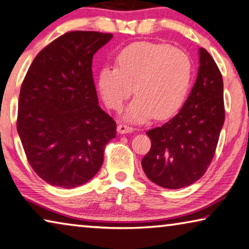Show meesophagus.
<instances>
[{
    "label": "esophagus",
    "instance_id": "esophagus-1",
    "mask_svg": "<svg viewBox=\"0 0 249 249\" xmlns=\"http://www.w3.org/2000/svg\"><path fill=\"white\" fill-rule=\"evenodd\" d=\"M117 131L120 134H124V133H131L133 131L132 127H129L127 124H119L117 127Z\"/></svg>",
    "mask_w": 249,
    "mask_h": 249
}]
</instances>
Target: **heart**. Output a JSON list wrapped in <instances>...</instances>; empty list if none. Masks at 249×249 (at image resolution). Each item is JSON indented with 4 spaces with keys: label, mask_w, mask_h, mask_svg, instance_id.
Segmentation results:
<instances>
[{
    "label": "heart",
    "mask_w": 249,
    "mask_h": 249,
    "mask_svg": "<svg viewBox=\"0 0 249 249\" xmlns=\"http://www.w3.org/2000/svg\"><path fill=\"white\" fill-rule=\"evenodd\" d=\"M191 79L192 63L184 52L164 44L138 42L117 55L116 68L100 69L98 88L106 105L116 111L134 91L137 97L124 117L142 124L153 116H173L184 103Z\"/></svg>",
    "instance_id": "b5f03b06"
}]
</instances>
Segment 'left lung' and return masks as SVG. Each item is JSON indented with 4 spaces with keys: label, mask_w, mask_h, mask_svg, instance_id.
I'll return each instance as SVG.
<instances>
[{
    "label": "left lung",
    "mask_w": 249,
    "mask_h": 249,
    "mask_svg": "<svg viewBox=\"0 0 249 249\" xmlns=\"http://www.w3.org/2000/svg\"><path fill=\"white\" fill-rule=\"evenodd\" d=\"M198 64L196 80L178 115L146 132L151 149L142 159V169L165 189H181L202 178L225 120L221 71L204 48H198Z\"/></svg>",
    "instance_id": "left-lung-1"
}]
</instances>
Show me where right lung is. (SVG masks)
<instances>
[{
    "instance_id": "1",
    "label": "right lung",
    "mask_w": 249,
    "mask_h": 249,
    "mask_svg": "<svg viewBox=\"0 0 249 249\" xmlns=\"http://www.w3.org/2000/svg\"><path fill=\"white\" fill-rule=\"evenodd\" d=\"M112 38L69 32L33 60L18 99V132L33 170L53 186L83 185L104 162L116 122L98 105L92 57Z\"/></svg>"
}]
</instances>
